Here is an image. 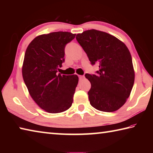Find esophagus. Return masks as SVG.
<instances>
[{
  "instance_id": "esophagus-1",
  "label": "esophagus",
  "mask_w": 153,
  "mask_h": 153,
  "mask_svg": "<svg viewBox=\"0 0 153 153\" xmlns=\"http://www.w3.org/2000/svg\"><path fill=\"white\" fill-rule=\"evenodd\" d=\"M79 80H83L84 79V76H79Z\"/></svg>"
}]
</instances>
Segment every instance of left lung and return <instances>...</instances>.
Masks as SVG:
<instances>
[{
  "label": "left lung",
  "instance_id": "obj_1",
  "mask_svg": "<svg viewBox=\"0 0 153 153\" xmlns=\"http://www.w3.org/2000/svg\"><path fill=\"white\" fill-rule=\"evenodd\" d=\"M76 40L92 65L99 67L97 75H85L91 84L90 105L104 112L118 110L130 95L135 77L128 47L115 36L96 30L78 33Z\"/></svg>",
  "mask_w": 153,
  "mask_h": 153
}]
</instances>
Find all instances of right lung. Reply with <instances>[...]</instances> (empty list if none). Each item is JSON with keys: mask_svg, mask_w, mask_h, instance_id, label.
Listing matches in <instances>:
<instances>
[{"mask_svg": "<svg viewBox=\"0 0 153 153\" xmlns=\"http://www.w3.org/2000/svg\"><path fill=\"white\" fill-rule=\"evenodd\" d=\"M75 36L68 32L38 36L25 51L22 67L24 81L33 100L48 113L63 112L73 102L78 77L57 75V70L65 61V47Z\"/></svg>", "mask_w": 153, "mask_h": 153, "instance_id": "1", "label": "right lung"}]
</instances>
